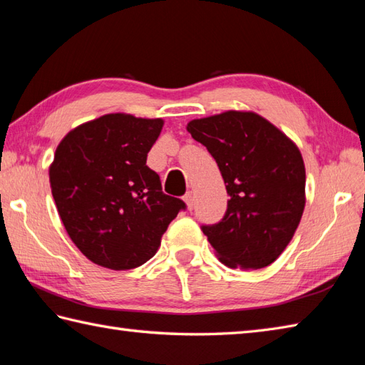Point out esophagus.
Listing matches in <instances>:
<instances>
[{
    "instance_id": "1",
    "label": "esophagus",
    "mask_w": 365,
    "mask_h": 365,
    "mask_svg": "<svg viewBox=\"0 0 365 365\" xmlns=\"http://www.w3.org/2000/svg\"><path fill=\"white\" fill-rule=\"evenodd\" d=\"M183 200H185V204H187L188 210H192V207H195V197H192V192L191 191H188L187 195L183 196Z\"/></svg>"
}]
</instances>
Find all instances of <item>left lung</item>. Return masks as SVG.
I'll use <instances>...</instances> for the list:
<instances>
[{"label": "left lung", "instance_id": "8db88e82", "mask_svg": "<svg viewBox=\"0 0 365 365\" xmlns=\"http://www.w3.org/2000/svg\"><path fill=\"white\" fill-rule=\"evenodd\" d=\"M187 130L218 163L230 197L224 218L202 226L220 262L242 269L268 267L304 212L306 169L297 144L251 111L195 119Z\"/></svg>", "mask_w": 365, "mask_h": 365}]
</instances>
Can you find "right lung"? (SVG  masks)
<instances>
[{
	"instance_id": "right-lung-1",
	"label": "right lung",
	"mask_w": 365,
	"mask_h": 365,
	"mask_svg": "<svg viewBox=\"0 0 365 365\" xmlns=\"http://www.w3.org/2000/svg\"><path fill=\"white\" fill-rule=\"evenodd\" d=\"M163 123L105 114L68 131L54 153L50 187L58 213L76 247L100 267H141L187 208L161 191L160 175L145 165Z\"/></svg>"
}]
</instances>
